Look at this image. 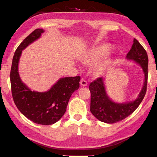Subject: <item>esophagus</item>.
I'll return each mask as SVG.
<instances>
[{"label": "esophagus", "mask_w": 157, "mask_h": 157, "mask_svg": "<svg viewBox=\"0 0 157 157\" xmlns=\"http://www.w3.org/2000/svg\"><path fill=\"white\" fill-rule=\"evenodd\" d=\"M79 84H80V85L82 86H87L86 81H85L84 79H81V81H80V82H79Z\"/></svg>", "instance_id": "1"}]
</instances>
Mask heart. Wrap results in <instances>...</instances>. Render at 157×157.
Masks as SVG:
<instances>
[{
  "mask_svg": "<svg viewBox=\"0 0 157 157\" xmlns=\"http://www.w3.org/2000/svg\"><path fill=\"white\" fill-rule=\"evenodd\" d=\"M111 49V45L109 44H102L96 46L92 47L87 50L79 57L80 62L86 66L94 64L103 57L102 60L95 64L93 67V73L95 76L102 75L106 69L112 62L113 56L107 54Z\"/></svg>",
  "mask_w": 157,
  "mask_h": 157,
  "instance_id": "b5f03b06",
  "label": "heart"
}]
</instances>
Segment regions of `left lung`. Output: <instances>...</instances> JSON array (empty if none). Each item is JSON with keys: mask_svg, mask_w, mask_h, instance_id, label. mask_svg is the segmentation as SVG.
Here are the masks:
<instances>
[{"mask_svg": "<svg viewBox=\"0 0 157 157\" xmlns=\"http://www.w3.org/2000/svg\"><path fill=\"white\" fill-rule=\"evenodd\" d=\"M126 58L127 60L133 61L141 66L144 74L143 87L134 100L124 102H114L107 94L103 78H98L89 85L91 92L90 111L98 120L103 123L112 124L127 118L136 109L145 95L148 75V57L145 50L136 39H134L132 48L127 53Z\"/></svg>", "mask_w": 157, "mask_h": 157, "instance_id": "8db88e82", "label": "left lung"}]
</instances>
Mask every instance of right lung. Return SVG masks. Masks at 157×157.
I'll return each mask as SVG.
<instances>
[{"label":"right lung","instance_id":"right-lung-1","mask_svg":"<svg viewBox=\"0 0 157 157\" xmlns=\"http://www.w3.org/2000/svg\"><path fill=\"white\" fill-rule=\"evenodd\" d=\"M43 33V29H36L16 50L12 63L10 82L13 100L21 113L36 124L49 125L57 123L65 113L71 95L79 89L80 77L60 78L45 92L32 91L23 83L18 73L22 50L40 38Z\"/></svg>","mask_w":157,"mask_h":157}]
</instances>
